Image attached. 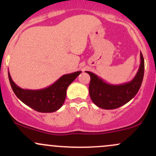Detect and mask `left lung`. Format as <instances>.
Segmentation results:
<instances>
[{
    "label": "left lung",
    "mask_w": 156,
    "mask_h": 156,
    "mask_svg": "<svg viewBox=\"0 0 156 156\" xmlns=\"http://www.w3.org/2000/svg\"><path fill=\"white\" fill-rule=\"evenodd\" d=\"M140 60L135 77L130 82L119 85L106 83L97 75L86 71L91 78L89 91L93 103L99 108L109 110L119 108L133 99L139 92L144 78V61L141 52Z\"/></svg>",
    "instance_id": "8db88e82"
}]
</instances>
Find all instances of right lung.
<instances>
[{"label":"right lung","mask_w":156,"mask_h":156,"mask_svg":"<svg viewBox=\"0 0 156 156\" xmlns=\"http://www.w3.org/2000/svg\"><path fill=\"white\" fill-rule=\"evenodd\" d=\"M81 73L78 71L64 75L54 83L41 89H24L16 85L9 72V79L15 95L23 103L37 112L51 113L58 110L65 101L67 89L69 84Z\"/></svg>","instance_id":"1"}]
</instances>
